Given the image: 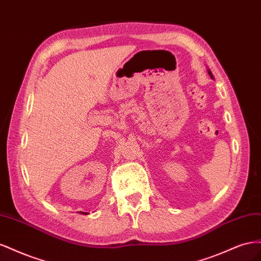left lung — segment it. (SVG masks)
<instances>
[{"label": "left lung", "mask_w": 261, "mask_h": 261, "mask_svg": "<svg viewBox=\"0 0 261 261\" xmlns=\"http://www.w3.org/2000/svg\"><path fill=\"white\" fill-rule=\"evenodd\" d=\"M208 74L210 75V77H211V78H212V80H213V75H212V73L210 72V70H209V69H208Z\"/></svg>", "instance_id": "left-lung-1"}]
</instances>
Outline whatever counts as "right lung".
<instances>
[{
	"label": "right lung",
	"instance_id": "obj_1",
	"mask_svg": "<svg viewBox=\"0 0 261 261\" xmlns=\"http://www.w3.org/2000/svg\"><path fill=\"white\" fill-rule=\"evenodd\" d=\"M81 213H83V215H87V213H85V212H82V211H81Z\"/></svg>",
	"mask_w": 261,
	"mask_h": 261
}]
</instances>
